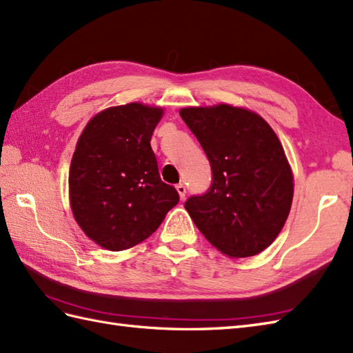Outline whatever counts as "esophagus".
<instances>
[{
	"label": "esophagus",
	"instance_id": "34e87169",
	"mask_svg": "<svg viewBox=\"0 0 353 353\" xmlns=\"http://www.w3.org/2000/svg\"><path fill=\"white\" fill-rule=\"evenodd\" d=\"M176 192H178L179 197H181V199H184L185 193H187V188H185L184 184H178V185H176Z\"/></svg>",
	"mask_w": 353,
	"mask_h": 353
}]
</instances>
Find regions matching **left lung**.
<instances>
[{
  "label": "left lung",
  "mask_w": 353,
  "mask_h": 353,
  "mask_svg": "<svg viewBox=\"0 0 353 353\" xmlns=\"http://www.w3.org/2000/svg\"><path fill=\"white\" fill-rule=\"evenodd\" d=\"M179 115L212 172L208 190L184 203L196 228L229 257L261 253L285 226L294 197L279 137L263 118L241 108H185Z\"/></svg>",
  "instance_id": "obj_1"
}]
</instances>
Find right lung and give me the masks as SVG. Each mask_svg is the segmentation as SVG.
<instances>
[{"label":"right lung","mask_w":353,"mask_h":353,"mask_svg":"<svg viewBox=\"0 0 353 353\" xmlns=\"http://www.w3.org/2000/svg\"><path fill=\"white\" fill-rule=\"evenodd\" d=\"M163 110L141 103L109 108L85 127L73 154L70 205L85 235L119 252L147 239L179 202L161 181L151 136Z\"/></svg>","instance_id":"add662e5"}]
</instances>
